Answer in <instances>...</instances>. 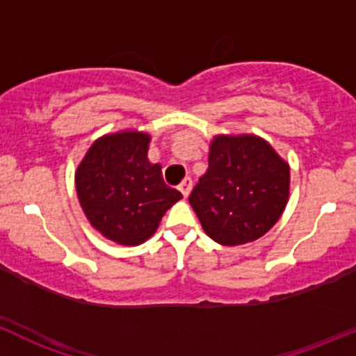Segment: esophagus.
Wrapping results in <instances>:
<instances>
[{
    "instance_id": "1",
    "label": "esophagus",
    "mask_w": 356,
    "mask_h": 356,
    "mask_svg": "<svg viewBox=\"0 0 356 356\" xmlns=\"http://www.w3.org/2000/svg\"><path fill=\"white\" fill-rule=\"evenodd\" d=\"M191 189H193V181H191L189 177H186L184 181H182L181 184H179V191H181V193H182V196L188 197L189 194H191Z\"/></svg>"
}]
</instances>
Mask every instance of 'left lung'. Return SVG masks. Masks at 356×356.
I'll use <instances>...</instances> for the list:
<instances>
[{"label":"left lung","instance_id":"8db88e82","mask_svg":"<svg viewBox=\"0 0 356 356\" xmlns=\"http://www.w3.org/2000/svg\"><path fill=\"white\" fill-rule=\"evenodd\" d=\"M290 165L264 138L216 134L189 203L209 238L242 245L263 237L285 211Z\"/></svg>","mask_w":356,"mask_h":356}]
</instances>
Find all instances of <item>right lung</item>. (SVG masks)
Wrapping results in <instances>:
<instances>
[{
    "label": "right lung",
    "instance_id": "right-lung-1",
    "mask_svg": "<svg viewBox=\"0 0 356 356\" xmlns=\"http://www.w3.org/2000/svg\"><path fill=\"white\" fill-rule=\"evenodd\" d=\"M152 136L122 129L97 138L74 170L78 201L90 225L119 245L148 241L182 194L148 160Z\"/></svg>",
    "mask_w": 356,
    "mask_h": 356
}]
</instances>
